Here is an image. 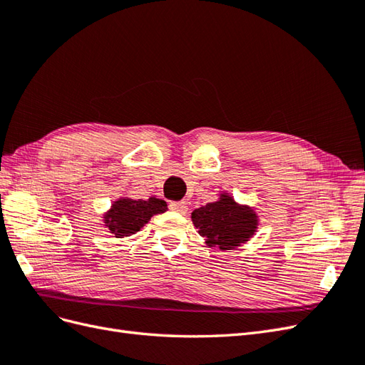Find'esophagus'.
<instances>
[{"label":"esophagus","mask_w":365,"mask_h":365,"mask_svg":"<svg viewBox=\"0 0 365 365\" xmlns=\"http://www.w3.org/2000/svg\"><path fill=\"white\" fill-rule=\"evenodd\" d=\"M169 208L172 210V212H176V213H185L187 210V204L184 202V201H172L170 204H169Z\"/></svg>","instance_id":"1"}]
</instances>
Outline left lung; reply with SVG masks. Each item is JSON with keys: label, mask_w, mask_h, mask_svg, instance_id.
<instances>
[{"label": "left lung", "mask_w": 365, "mask_h": 365, "mask_svg": "<svg viewBox=\"0 0 365 365\" xmlns=\"http://www.w3.org/2000/svg\"><path fill=\"white\" fill-rule=\"evenodd\" d=\"M195 227L208 247L220 250L236 248L252 237L257 228V216L247 205H239L227 193L220 195L216 202H208L192 213Z\"/></svg>", "instance_id": "1"}]
</instances>
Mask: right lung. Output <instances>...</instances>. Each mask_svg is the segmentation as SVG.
Wrapping results in <instances>:
<instances>
[{
  "label": "right lung",
  "instance_id": "right-lung-1",
  "mask_svg": "<svg viewBox=\"0 0 365 365\" xmlns=\"http://www.w3.org/2000/svg\"><path fill=\"white\" fill-rule=\"evenodd\" d=\"M165 210L168 204L158 197H149L146 201L121 197L105 216V225L115 237L130 236L145 227L153 215L164 213Z\"/></svg>",
  "mask_w": 365,
  "mask_h": 365
}]
</instances>
